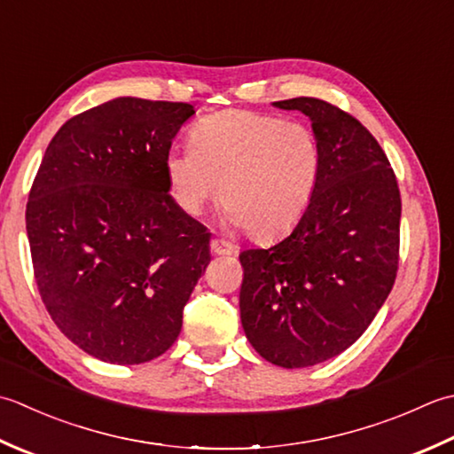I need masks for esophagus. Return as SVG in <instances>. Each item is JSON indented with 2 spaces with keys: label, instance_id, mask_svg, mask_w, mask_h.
Returning a JSON list of instances; mask_svg holds the SVG:
<instances>
[{
  "label": "esophagus",
  "instance_id": "obj_1",
  "mask_svg": "<svg viewBox=\"0 0 454 454\" xmlns=\"http://www.w3.org/2000/svg\"><path fill=\"white\" fill-rule=\"evenodd\" d=\"M209 247L214 254H233L237 251V247L225 239H211Z\"/></svg>",
  "mask_w": 454,
  "mask_h": 454
}]
</instances>
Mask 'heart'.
<instances>
[{
    "mask_svg": "<svg viewBox=\"0 0 454 454\" xmlns=\"http://www.w3.org/2000/svg\"><path fill=\"white\" fill-rule=\"evenodd\" d=\"M172 198L200 215L215 198L231 225L253 239L290 231L316 193L321 149L300 121L248 109L203 117L190 133V151H172L164 162Z\"/></svg>",
    "mask_w": 454,
    "mask_h": 454,
    "instance_id": "b5f03b06",
    "label": "heart"
}]
</instances>
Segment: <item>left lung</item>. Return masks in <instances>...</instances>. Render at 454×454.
<instances>
[{
    "mask_svg": "<svg viewBox=\"0 0 454 454\" xmlns=\"http://www.w3.org/2000/svg\"><path fill=\"white\" fill-rule=\"evenodd\" d=\"M274 106L311 119L321 170L292 233L239 254V308L258 355L303 368L343 353L382 308L400 262L402 198L390 160L358 119L317 98Z\"/></svg>",
    "mask_w": 454,
    "mask_h": 454,
    "instance_id": "left-lung-1",
    "label": "left lung"
}]
</instances>
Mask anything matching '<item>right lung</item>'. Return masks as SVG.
<instances>
[{"label": "right lung", "instance_id": "obj_1", "mask_svg": "<svg viewBox=\"0 0 454 454\" xmlns=\"http://www.w3.org/2000/svg\"><path fill=\"white\" fill-rule=\"evenodd\" d=\"M182 101L117 98L68 119L27 201L36 288L84 353L141 364L166 353L209 264L207 229L170 196L166 156Z\"/></svg>", "mask_w": 454, "mask_h": 454}]
</instances>
